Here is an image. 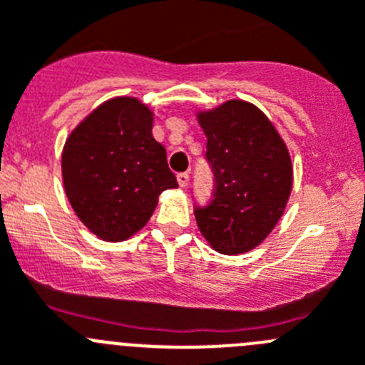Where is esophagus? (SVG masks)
<instances>
[{
  "mask_svg": "<svg viewBox=\"0 0 365 365\" xmlns=\"http://www.w3.org/2000/svg\"><path fill=\"white\" fill-rule=\"evenodd\" d=\"M188 180H190V175L186 172L177 173V182H179L180 188H186V186H188Z\"/></svg>",
  "mask_w": 365,
  "mask_h": 365,
  "instance_id": "1",
  "label": "esophagus"
}]
</instances>
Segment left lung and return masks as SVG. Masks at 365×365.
I'll return each instance as SVG.
<instances>
[{
  "instance_id": "1",
  "label": "left lung",
  "mask_w": 365,
  "mask_h": 365,
  "mask_svg": "<svg viewBox=\"0 0 365 365\" xmlns=\"http://www.w3.org/2000/svg\"><path fill=\"white\" fill-rule=\"evenodd\" d=\"M197 121L215 173L213 199L195 207L197 225L217 252L244 255L283 217L294 182L290 152L267 114L245 100L199 110Z\"/></svg>"
}]
</instances>
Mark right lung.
Returning <instances> with one entry per match:
<instances>
[{"label": "right lung", "mask_w": 365, "mask_h": 365, "mask_svg": "<svg viewBox=\"0 0 365 365\" xmlns=\"http://www.w3.org/2000/svg\"><path fill=\"white\" fill-rule=\"evenodd\" d=\"M154 110L136 96L100 103L62 148L64 192L82 224L106 242L147 225L165 190L177 188L166 150L152 136Z\"/></svg>", "instance_id": "right-lung-1"}]
</instances>
